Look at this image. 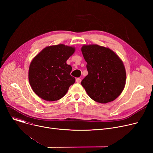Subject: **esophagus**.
I'll return each mask as SVG.
<instances>
[{"mask_svg": "<svg viewBox=\"0 0 153 153\" xmlns=\"http://www.w3.org/2000/svg\"><path fill=\"white\" fill-rule=\"evenodd\" d=\"M76 82L80 83V82H81V78H77V79H76Z\"/></svg>", "mask_w": 153, "mask_h": 153, "instance_id": "esophagus-1", "label": "esophagus"}]
</instances>
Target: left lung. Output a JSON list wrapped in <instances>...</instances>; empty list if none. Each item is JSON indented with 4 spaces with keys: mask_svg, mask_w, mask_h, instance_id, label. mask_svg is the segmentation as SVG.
Segmentation results:
<instances>
[{
    "mask_svg": "<svg viewBox=\"0 0 153 153\" xmlns=\"http://www.w3.org/2000/svg\"><path fill=\"white\" fill-rule=\"evenodd\" d=\"M81 51L88 71L81 85L88 95L100 103L115 100L126 84V70L122 60L110 48L98 45H84Z\"/></svg>",
    "mask_w": 153,
    "mask_h": 153,
    "instance_id": "1",
    "label": "left lung"
}]
</instances>
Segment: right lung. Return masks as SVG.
Listing matches in <instances>:
<instances>
[{
  "label": "right lung",
  "instance_id": "add662e5",
  "mask_svg": "<svg viewBox=\"0 0 153 153\" xmlns=\"http://www.w3.org/2000/svg\"><path fill=\"white\" fill-rule=\"evenodd\" d=\"M74 46L64 44L45 48L30 62L28 81L32 90L41 99L56 101L62 98L75 82L70 75L72 67L66 61L75 52Z\"/></svg>",
  "mask_w": 153,
  "mask_h": 153
}]
</instances>
